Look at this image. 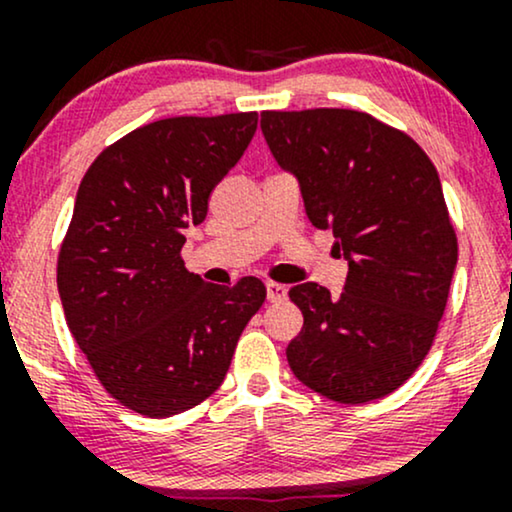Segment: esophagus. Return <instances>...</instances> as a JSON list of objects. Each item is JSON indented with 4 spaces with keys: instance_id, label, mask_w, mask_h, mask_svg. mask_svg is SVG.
<instances>
[{
    "instance_id": "1",
    "label": "esophagus",
    "mask_w": 512,
    "mask_h": 512,
    "mask_svg": "<svg viewBox=\"0 0 512 512\" xmlns=\"http://www.w3.org/2000/svg\"><path fill=\"white\" fill-rule=\"evenodd\" d=\"M286 296H289V291H286V286L274 284V281H267V301H269V303H281V301H286Z\"/></svg>"
}]
</instances>
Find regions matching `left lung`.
Listing matches in <instances>:
<instances>
[{
    "instance_id": "1",
    "label": "left lung",
    "mask_w": 512,
    "mask_h": 512,
    "mask_svg": "<svg viewBox=\"0 0 512 512\" xmlns=\"http://www.w3.org/2000/svg\"><path fill=\"white\" fill-rule=\"evenodd\" d=\"M260 127L310 223L349 262L339 296L315 281L289 291L303 313L286 349L293 375L342 404L390 395L431 349L455 274L438 170L414 139L358 110H267Z\"/></svg>"
}]
</instances>
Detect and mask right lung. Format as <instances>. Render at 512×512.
Returning a JSON list of instances; mask_svg holds the SVG:
<instances>
[{"label":"right lung","instance_id":"1","mask_svg":"<svg viewBox=\"0 0 512 512\" xmlns=\"http://www.w3.org/2000/svg\"><path fill=\"white\" fill-rule=\"evenodd\" d=\"M257 113L168 117L103 151L86 170L57 260L64 317L117 402L151 419L219 390L240 332L262 308L255 276L207 284L185 269L182 231L255 137Z\"/></svg>","mask_w":512,"mask_h":512}]
</instances>
